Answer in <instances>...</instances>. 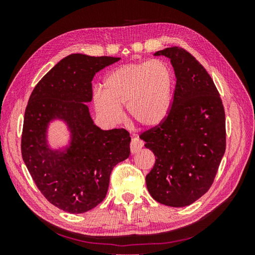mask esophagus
<instances>
[{"label": "esophagus", "mask_w": 255, "mask_h": 255, "mask_svg": "<svg viewBox=\"0 0 255 255\" xmlns=\"http://www.w3.org/2000/svg\"><path fill=\"white\" fill-rule=\"evenodd\" d=\"M143 146V142L139 139V138L134 137L132 141H130L129 148H130V153L132 154H136L140 151V149Z\"/></svg>", "instance_id": "34e87169"}]
</instances>
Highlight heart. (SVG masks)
Masks as SVG:
<instances>
[{
  "label": "heart",
  "instance_id": "heart-1",
  "mask_svg": "<svg viewBox=\"0 0 255 255\" xmlns=\"http://www.w3.org/2000/svg\"><path fill=\"white\" fill-rule=\"evenodd\" d=\"M174 86L171 67L163 59L122 65L106 75L102 88L94 91V104L101 118L117 123L127 105L128 118L143 128L163 122L170 111Z\"/></svg>",
  "mask_w": 255,
  "mask_h": 255
}]
</instances>
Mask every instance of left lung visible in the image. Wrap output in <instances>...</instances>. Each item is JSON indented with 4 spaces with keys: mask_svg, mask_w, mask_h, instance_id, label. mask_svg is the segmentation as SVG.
I'll list each match as a JSON object with an SVG mask.
<instances>
[{
    "mask_svg": "<svg viewBox=\"0 0 255 255\" xmlns=\"http://www.w3.org/2000/svg\"><path fill=\"white\" fill-rule=\"evenodd\" d=\"M170 58L176 84L166 119L140 138L155 155L145 176L157 202L194 203L211 188L226 151V115L211 75L189 52L171 47L154 54Z\"/></svg>",
    "mask_w": 255,
    "mask_h": 255,
    "instance_id": "8db88e82",
    "label": "left lung"
}]
</instances>
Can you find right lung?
<instances>
[{"label": "right lung", "mask_w": 255, "mask_h": 255, "mask_svg": "<svg viewBox=\"0 0 255 255\" xmlns=\"http://www.w3.org/2000/svg\"><path fill=\"white\" fill-rule=\"evenodd\" d=\"M119 57L71 54L38 83L29 97L21 137L22 158L38 189L50 203L67 213L82 214L101 203L114 167L129 156V133L103 130L92 121L87 102L97 72ZM60 119L72 134L65 151L46 142L50 121Z\"/></svg>", "instance_id": "add662e5"}]
</instances>
